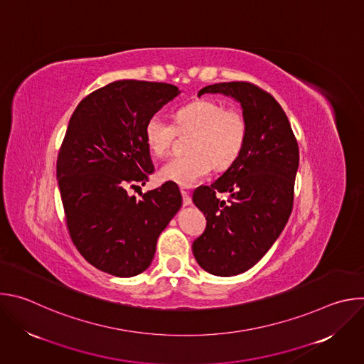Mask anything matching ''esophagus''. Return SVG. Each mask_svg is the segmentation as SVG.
I'll return each instance as SVG.
<instances>
[{
	"label": "esophagus",
	"mask_w": 364,
	"mask_h": 364,
	"mask_svg": "<svg viewBox=\"0 0 364 364\" xmlns=\"http://www.w3.org/2000/svg\"><path fill=\"white\" fill-rule=\"evenodd\" d=\"M181 194H183V204L184 205H190L191 204V196L188 191L186 190H181Z\"/></svg>",
	"instance_id": "esophagus-1"
}]
</instances>
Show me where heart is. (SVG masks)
<instances>
[{
  "instance_id": "b5f03b06",
  "label": "heart",
  "mask_w": 364,
  "mask_h": 364,
  "mask_svg": "<svg viewBox=\"0 0 364 364\" xmlns=\"http://www.w3.org/2000/svg\"><path fill=\"white\" fill-rule=\"evenodd\" d=\"M246 121L233 109L220 103L200 99L176 112V127L161 117H151L144 128V138L154 157H164L177 134H193L187 157L167 161L159 170L161 181L180 187H193L213 170L230 167L243 151L246 142Z\"/></svg>"
}]
</instances>
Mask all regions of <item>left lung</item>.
I'll use <instances>...</instances> for the list:
<instances>
[{
    "label": "left lung",
    "mask_w": 364,
    "mask_h": 364,
    "mask_svg": "<svg viewBox=\"0 0 364 364\" xmlns=\"http://www.w3.org/2000/svg\"><path fill=\"white\" fill-rule=\"evenodd\" d=\"M235 99L246 121L239 159L210 187L194 191L204 213V233L193 242L197 264L209 274L233 277L256 265L282 233L294 203L298 144L279 103L247 82H225L198 90ZM229 192L220 200L215 193Z\"/></svg>",
    "instance_id": "1"
}]
</instances>
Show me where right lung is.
Instances as JSON below:
<instances>
[{
    "instance_id": "1",
    "label": "right lung",
    "mask_w": 364,
    "mask_h": 364,
    "mask_svg": "<svg viewBox=\"0 0 364 364\" xmlns=\"http://www.w3.org/2000/svg\"><path fill=\"white\" fill-rule=\"evenodd\" d=\"M181 90L168 83L117 80L87 95L75 109L58 157V181L70 237L86 261L129 278L152 262L157 240L183 204L177 184L142 194L154 171L146 121Z\"/></svg>"
}]
</instances>
